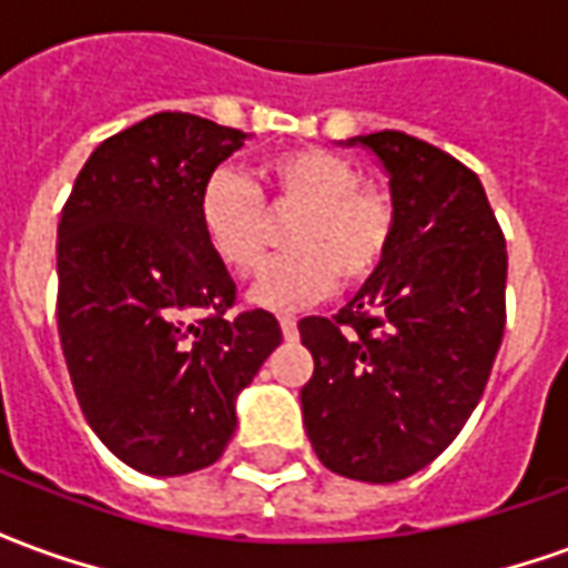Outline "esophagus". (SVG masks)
I'll use <instances>...</instances> for the list:
<instances>
[{"label":"esophagus","instance_id":"esophagus-1","mask_svg":"<svg viewBox=\"0 0 568 568\" xmlns=\"http://www.w3.org/2000/svg\"><path fill=\"white\" fill-rule=\"evenodd\" d=\"M280 328H283L285 341H295L297 337V322L292 320V316H283V320H280Z\"/></svg>","mask_w":568,"mask_h":568}]
</instances>
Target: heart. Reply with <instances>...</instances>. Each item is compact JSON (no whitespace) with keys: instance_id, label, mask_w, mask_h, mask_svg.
Wrapping results in <instances>:
<instances>
[{"instance_id":"b5f03b06","label":"heart","mask_w":568,"mask_h":568,"mask_svg":"<svg viewBox=\"0 0 568 568\" xmlns=\"http://www.w3.org/2000/svg\"><path fill=\"white\" fill-rule=\"evenodd\" d=\"M273 212L297 215L276 258L252 288V304L295 310L332 292L337 276L358 285L381 271L395 243L398 206L389 187L362 182L356 163L325 149L276 151L258 163ZM200 231L212 255L234 276L255 273L267 258L271 224L261 191L246 175L222 166L197 197Z\"/></svg>"}]
</instances>
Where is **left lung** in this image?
Listing matches in <instances>:
<instances>
[{"label":"left lung","mask_w":568,"mask_h":568,"mask_svg":"<svg viewBox=\"0 0 568 568\" xmlns=\"http://www.w3.org/2000/svg\"><path fill=\"white\" fill-rule=\"evenodd\" d=\"M389 173L383 267L337 316L297 322L313 450L334 475L393 484L447 450L484 395L505 334V236L465 163L402 130L346 140Z\"/></svg>","instance_id":"1"}]
</instances>
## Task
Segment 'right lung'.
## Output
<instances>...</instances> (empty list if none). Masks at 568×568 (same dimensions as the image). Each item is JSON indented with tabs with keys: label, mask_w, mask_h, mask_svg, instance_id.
<instances>
[{
	"label": "right lung",
	"mask_w": 568,
	"mask_h": 568,
	"mask_svg": "<svg viewBox=\"0 0 568 568\" xmlns=\"http://www.w3.org/2000/svg\"><path fill=\"white\" fill-rule=\"evenodd\" d=\"M246 133L158 112L97 145L57 227V328L81 414L121 463L173 477L234 438V402L283 341L234 307L197 197Z\"/></svg>",
	"instance_id": "add662e5"
}]
</instances>
